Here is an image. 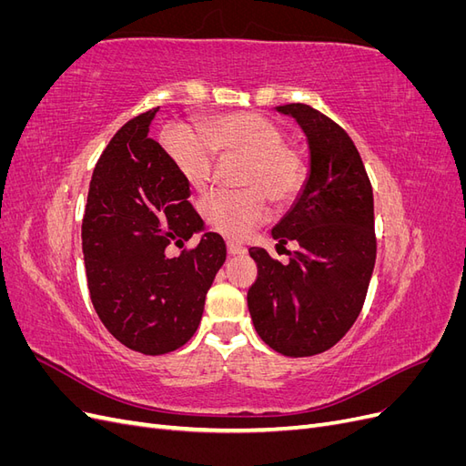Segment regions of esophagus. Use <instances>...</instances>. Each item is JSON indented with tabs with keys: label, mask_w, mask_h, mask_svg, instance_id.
<instances>
[{
	"label": "esophagus",
	"mask_w": 466,
	"mask_h": 466,
	"mask_svg": "<svg viewBox=\"0 0 466 466\" xmlns=\"http://www.w3.org/2000/svg\"><path fill=\"white\" fill-rule=\"evenodd\" d=\"M228 250H229V255H233V257H237V255L241 257V255H245V252H247V247L229 241V243H228Z\"/></svg>",
	"instance_id": "esophagus-1"
}]
</instances>
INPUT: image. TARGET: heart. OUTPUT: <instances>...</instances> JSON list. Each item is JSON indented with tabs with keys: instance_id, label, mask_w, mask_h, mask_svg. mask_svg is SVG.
Here are the masks:
<instances>
[{
	"instance_id": "b5f03b06",
	"label": "heart",
	"mask_w": 466,
	"mask_h": 466,
	"mask_svg": "<svg viewBox=\"0 0 466 466\" xmlns=\"http://www.w3.org/2000/svg\"><path fill=\"white\" fill-rule=\"evenodd\" d=\"M163 147L194 190L209 185L214 155H241L245 165L238 177L243 190H216L202 202V216L221 235L245 238L264 223L266 198L284 208L298 198L307 165L303 155L284 144L274 122L257 112H225L198 122V134L177 130L163 137Z\"/></svg>"
}]
</instances>
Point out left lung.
<instances>
[{
    "label": "left lung",
    "instance_id": "obj_1",
    "mask_svg": "<svg viewBox=\"0 0 466 466\" xmlns=\"http://www.w3.org/2000/svg\"><path fill=\"white\" fill-rule=\"evenodd\" d=\"M309 142V177L272 237L295 241L289 262L252 247L258 276L247 293L262 340L289 358L332 348L356 322L375 266L373 188L351 137L309 105L276 106Z\"/></svg>",
    "mask_w": 466,
    "mask_h": 466
}]
</instances>
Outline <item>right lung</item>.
Listing matches in <instances>:
<instances>
[{"instance_id":"obj_1","label":"right lung","mask_w":466,"mask_h":466,"mask_svg":"<svg viewBox=\"0 0 466 466\" xmlns=\"http://www.w3.org/2000/svg\"><path fill=\"white\" fill-rule=\"evenodd\" d=\"M157 110L128 120L110 139L95 165L81 225L95 311L118 342L146 356L190 340L228 255L218 233H204L180 255L168 252L204 231V221L188 202V182L147 137Z\"/></svg>"}]
</instances>
